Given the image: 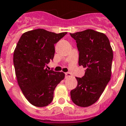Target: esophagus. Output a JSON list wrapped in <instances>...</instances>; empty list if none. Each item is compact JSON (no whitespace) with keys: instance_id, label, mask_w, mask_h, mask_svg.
<instances>
[{"instance_id":"34e87169","label":"esophagus","mask_w":126,"mask_h":126,"mask_svg":"<svg viewBox=\"0 0 126 126\" xmlns=\"http://www.w3.org/2000/svg\"><path fill=\"white\" fill-rule=\"evenodd\" d=\"M72 76L71 74L70 73H65V77L66 78H68V77H71Z\"/></svg>"}]
</instances>
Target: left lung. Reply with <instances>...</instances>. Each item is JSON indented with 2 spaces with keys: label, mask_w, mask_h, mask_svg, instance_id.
<instances>
[{
  "label": "left lung",
  "mask_w": 126,
  "mask_h": 126,
  "mask_svg": "<svg viewBox=\"0 0 126 126\" xmlns=\"http://www.w3.org/2000/svg\"><path fill=\"white\" fill-rule=\"evenodd\" d=\"M70 35L77 42L79 65L86 68L83 77H76L77 86L71 91V97L75 105L85 108L98 100L110 80L113 50L102 32L87 29Z\"/></svg>",
  "instance_id": "obj_1"
}]
</instances>
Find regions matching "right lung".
Masks as SVG:
<instances>
[{"instance_id":"right-lung-1","label":"right lung","mask_w":126,"mask_h":126,"mask_svg":"<svg viewBox=\"0 0 126 126\" xmlns=\"http://www.w3.org/2000/svg\"><path fill=\"white\" fill-rule=\"evenodd\" d=\"M66 34L38 29L24 32L16 44L13 63L17 82L26 99L36 107L50 104L56 86L65 78L64 73L45 67L53 59L55 44Z\"/></svg>"}]
</instances>
